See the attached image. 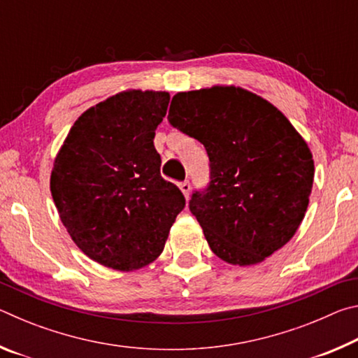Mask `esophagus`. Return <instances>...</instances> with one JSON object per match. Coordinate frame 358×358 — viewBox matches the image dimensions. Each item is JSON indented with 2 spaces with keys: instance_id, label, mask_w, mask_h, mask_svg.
Returning <instances> with one entry per match:
<instances>
[{
  "instance_id": "34e87169",
  "label": "esophagus",
  "mask_w": 358,
  "mask_h": 358,
  "mask_svg": "<svg viewBox=\"0 0 358 358\" xmlns=\"http://www.w3.org/2000/svg\"><path fill=\"white\" fill-rule=\"evenodd\" d=\"M180 186V189H181V192H183V196L187 199L189 197V192H191V183L187 180H185V181H181V183L178 185Z\"/></svg>"
}]
</instances>
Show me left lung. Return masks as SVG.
<instances>
[{
	"mask_svg": "<svg viewBox=\"0 0 358 358\" xmlns=\"http://www.w3.org/2000/svg\"><path fill=\"white\" fill-rule=\"evenodd\" d=\"M167 120L207 150L210 185L192 194L189 210L217 257L254 265L294 237L310 203L314 161L273 104L216 85L175 94Z\"/></svg>",
	"mask_w": 358,
	"mask_h": 358,
	"instance_id": "1",
	"label": "left lung"
}]
</instances>
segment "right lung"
<instances>
[{
  "label": "right lung",
  "mask_w": 358,
  "mask_h": 358,
  "mask_svg": "<svg viewBox=\"0 0 358 358\" xmlns=\"http://www.w3.org/2000/svg\"><path fill=\"white\" fill-rule=\"evenodd\" d=\"M171 94L128 90L83 112L59 148L50 191L90 259L132 271L159 257L185 196L161 177L155 131Z\"/></svg>",
  "instance_id": "add662e5"
}]
</instances>
